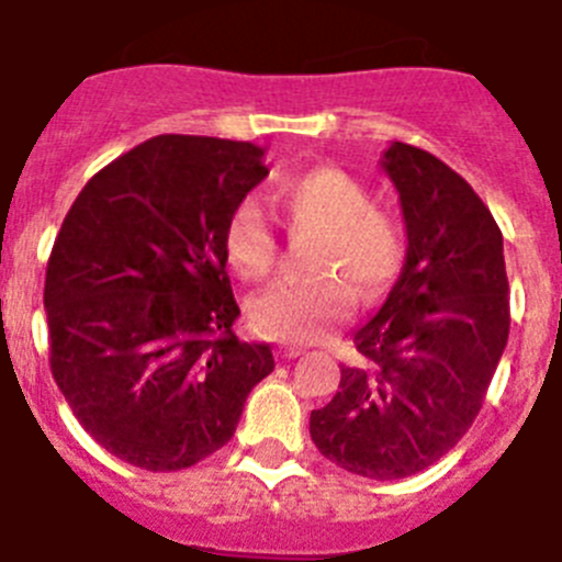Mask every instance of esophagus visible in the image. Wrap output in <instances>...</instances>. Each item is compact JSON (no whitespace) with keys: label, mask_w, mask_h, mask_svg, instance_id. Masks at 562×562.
<instances>
[{"label":"esophagus","mask_w":562,"mask_h":562,"mask_svg":"<svg viewBox=\"0 0 562 562\" xmlns=\"http://www.w3.org/2000/svg\"><path fill=\"white\" fill-rule=\"evenodd\" d=\"M304 355V349H297V346H278V357H284V360H292V357H301Z\"/></svg>","instance_id":"obj_1"}]
</instances>
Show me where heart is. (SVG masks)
Returning a JSON list of instances; mask_svg holds the SVG:
<instances>
[{
  "instance_id": "obj_1",
  "label": "heart",
  "mask_w": 562,
  "mask_h": 562,
  "mask_svg": "<svg viewBox=\"0 0 562 562\" xmlns=\"http://www.w3.org/2000/svg\"><path fill=\"white\" fill-rule=\"evenodd\" d=\"M276 202L295 236H317L310 247L315 278L272 286L250 306L256 331L284 342H315L355 312L357 293L389 290L405 256L402 231L371 193L340 168L292 173L276 186ZM231 270L245 281H265L276 267L278 238L256 202H238L222 231Z\"/></svg>"
}]
</instances>
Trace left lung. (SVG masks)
<instances>
[{
	"mask_svg": "<svg viewBox=\"0 0 562 562\" xmlns=\"http://www.w3.org/2000/svg\"><path fill=\"white\" fill-rule=\"evenodd\" d=\"M380 166L400 193L405 265L310 434L342 470L394 481L450 453L479 416L509 337V284L493 213L453 168L408 143Z\"/></svg>",
	"mask_w": 562,
	"mask_h": 562,
	"instance_id": "8db88e82",
	"label": "left lung"
}]
</instances>
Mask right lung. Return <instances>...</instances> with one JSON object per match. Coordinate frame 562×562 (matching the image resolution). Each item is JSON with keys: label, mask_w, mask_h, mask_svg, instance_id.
<instances>
[{"label": "right lung", "mask_w": 562, "mask_h": 562, "mask_svg": "<svg viewBox=\"0 0 562 562\" xmlns=\"http://www.w3.org/2000/svg\"><path fill=\"white\" fill-rule=\"evenodd\" d=\"M252 143L160 134L92 177L44 281L49 369L92 439L151 473L233 439L270 342L233 335L222 231L267 177Z\"/></svg>", "instance_id": "right-lung-1"}]
</instances>
